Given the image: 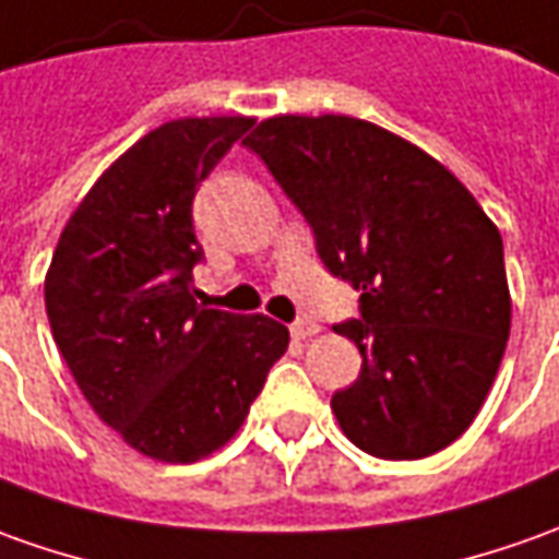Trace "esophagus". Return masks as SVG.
<instances>
[{
    "instance_id": "34e87169",
    "label": "esophagus",
    "mask_w": 559,
    "mask_h": 559,
    "mask_svg": "<svg viewBox=\"0 0 559 559\" xmlns=\"http://www.w3.org/2000/svg\"><path fill=\"white\" fill-rule=\"evenodd\" d=\"M318 321H311V318H299V321H294L290 324V336L294 340H309V336H314L318 333Z\"/></svg>"
}]
</instances>
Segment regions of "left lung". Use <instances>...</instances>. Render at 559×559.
Instances as JSON below:
<instances>
[{
    "instance_id": "left-lung-1",
    "label": "left lung",
    "mask_w": 559,
    "mask_h": 559,
    "mask_svg": "<svg viewBox=\"0 0 559 559\" xmlns=\"http://www.w3.org/2000/svg\"><path fill=\"white\" fill-rule=\"evenodd\" d=\"M306 216L330 275L360 294L336 324L360 373L330 407L379 459L450 447L484 407L511 330L504 248L428 152L348 116H278L245 140Z\"/></svg>"
}]
</instances>
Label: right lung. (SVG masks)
<instances>
[{"instance_id": "add662e5", "label": "right lung", "mask_w": 559, "mask_h": 559, "mask_svg": "<svg viewBox=\"0 0 559 559\" xmlns=\"http://www.w3.org/2000/svg\"><path fill=\"white\" fill-rule=\"evenodd\" d=\"M253 128L245 116L155 128L94 183L60 231L45 309L94 413L158 462H195L241 428L290 333L195 299L192 201Z\"/></svg>"}]
</instances>
